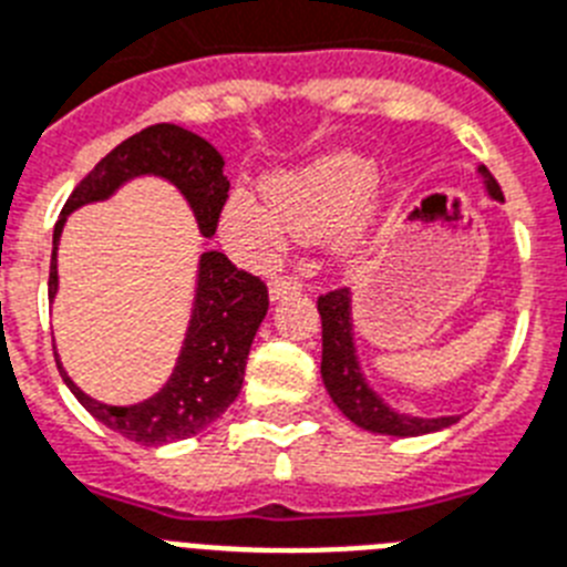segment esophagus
Instances as JSON below:
<instances>
[{
  "mask_svg": "<svg viewBox=\"0 0 567 567\" xmlns=\"http://www.w3.org/2000/svg\"><path fill=\"white\" fill-rule=\"evenodd\" d=\"M301 289H303L301 280L275 278L272 284H269V298H272V301H280V298H287V295H298Z\"/></svg>",
  "mask_w": 567,
  "mask_h": 567,
  "instance_id": "1",
  "label": "esophagus"
}]
</instances>
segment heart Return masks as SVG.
<instances>
[{
	"mask_svg": "<svg viewBox=\"0 0 567 567\" xmlns=\"http://www.w3.org/2000/svg\"><path fill=\"white\" fill-rule=\"evenodd\" d=\"M375 186L379 174L367 157L323 154L303 168L272 174L266 197L235 188L220 212V235L251 264L278 258L289 231L303 240L336 237L338 255L355 258Z\"/></svg>",
	"mask_w": 567,
	"mask_h": 567,
	"instance_id": "obj_1",
	"label": "heart"
}]
</instances>
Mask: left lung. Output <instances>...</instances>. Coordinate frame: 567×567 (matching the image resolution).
I'll use <instances>...</instances> for the list:
<instances>
[{
    "instance_id": "left-lung-1",
    "label": "left lung",
    "mask_w": 567,
    "mask_h": 567,
    "mask_svg": "<svg viewBox=\"0 0 567 567\" xmlns=\"http://www.w3.org/2000/svg\"><path fill=\"white\" fill-rule=\"evenodd\" d=\"M476 174L482 177L487 197L505 203L499 183L493 181V174L485 166H476ZM318 312H321L323 327V352H321V379L336 408L341 410L352 424L370 430V433L395 435V439H408V435H427L450 427L458 422V415H424L401 413L390 408L375 386L367 381L361 370V358L355 347V323H352V292L350 289H338V292L318 298Z\"/></svg>"
}]
</instances>
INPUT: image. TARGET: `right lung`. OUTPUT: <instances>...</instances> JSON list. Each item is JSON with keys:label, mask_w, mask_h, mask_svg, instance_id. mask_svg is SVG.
I'll list each match as a JSON object with an SVG mask.
<instances>
[{"label": "right lung", "mask_w": 567, "mask_h": 567, "mask_svg": "<svg viewBox=\"0 0 567 567\" xmlns=\"http://www.w3.org/2000/svg\"><path fill=\"white\" fill-rule=\"evenodd\" d=\"M140 177H157L172 183L188 203L203 237H212L217 217L229 195V177L224 174V154L209 140L186 132L181 125H148L134 137L123 140L114 152L105 154L74 188L62 206V215L53 226L51 275L48 298H56V249L68 215L89 203L109 200ZM269 309L264 280L237 269L224 251H203L197 258L195 301L183 336L181 355L174 361L172 375L157 393L137 404H105L91 399L71 381L56 355L62 381L76 395L82 408L96 422L120 433L128 442L157 447L197 435L226 413L244 386L246 358L260 321Z\"/></svg>", "instance_id": "1"}]
</instances>
